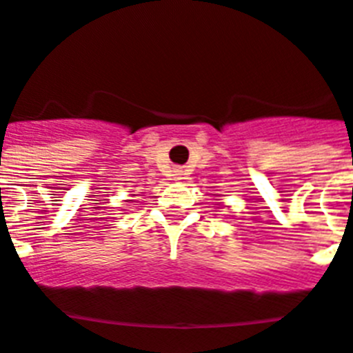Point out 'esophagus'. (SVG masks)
<instances>
[{"label":"esophagus","mask_w":353,"mask_h":353,"mask_svg":"<svg viewBox=\"0 0 353 353\" xmlns=\"http://www.w3.org/2000/svg\"><path fill=\"white\" fill-rule=\"evenodd\" d=\"M174 179H176V181L183 179V170H179V168H177V170H174Z\"/></svg>","instance_id":"1"}]
</instances>
